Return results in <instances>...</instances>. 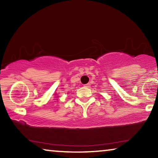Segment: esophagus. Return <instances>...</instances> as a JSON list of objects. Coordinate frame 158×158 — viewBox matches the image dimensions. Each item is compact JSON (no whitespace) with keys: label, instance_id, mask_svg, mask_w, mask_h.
<instances>
[{"label":"esophagus","instance_id":"1","mask_svg":"<svg viewBox=\"0 0 158 158\" xmlns=\"http://www.w3.org/2000/svg\"><path fill=\"white\" fill-rule=\"evenodd\" d=\"M89 85H90V84L88 83V84H87V85H85V87H89Z\"/></svg>","mask_w":158,"mask_h":158}]
</instances>
